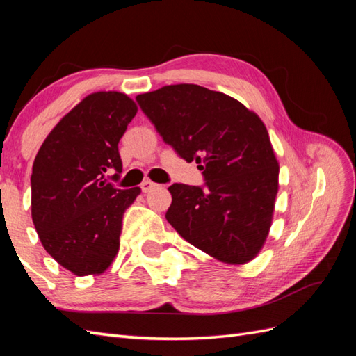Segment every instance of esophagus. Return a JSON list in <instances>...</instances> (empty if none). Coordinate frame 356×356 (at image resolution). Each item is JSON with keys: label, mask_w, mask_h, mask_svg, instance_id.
<instances>
[{"label": "esophagus", "mask_w": 356, "mask_h": 356, "mask_svg": "<svg viewBox=\"0 0 356 356\" xmlns=\"http://www.w3.org/2000/svg\"><path fill=\"white\" fill-rule=\"evenodd\" d=\"M154 186H157V185H156L154 182H151V180H143L142 185H140V190H142L143 193H148V191L153 190Z\"/></svg>", "instance_id": "34e87169"}]
</instances>
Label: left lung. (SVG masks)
Listing matches in <instances>:
<instances>
[{"instance_id": "obj_1", "label": "left lung", "mask_w": 356, "mask_h": 356, "mask_svg": "<svg viewBox=\"0 0 356 356\" xmlns=\"http://www.w3.org/2000/svg\"><path fill=\"white\" fill-rule=\"evenodd\" d=\"M165 143L199 163L205 184H172L166 220L188 243L241 264L259 254L270 228L278 162L266 127L234 97L195 84L136 96Z\"/></svg>"}]
</instances>
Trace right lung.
<instances>
[{
  "label": "right lung",
  "instance_id": "1",
  "mask_svg": "<svg viewBox=\"0 0 356 356\" xmlns=\"http://www.w3.org/2000/svg\"><path fill=\"white\" fill-rule=\"evenodd\" d=\"M138 113L124 93L88 95L59 120L35 157L32 218L41 243L61 266L84 277L102 274L119 249L122 216L140 188L108 182L122 161L118 143Z\"/></svg>",
  "mask_w": 356,
  "mask_h": 356
}]
</instances>
